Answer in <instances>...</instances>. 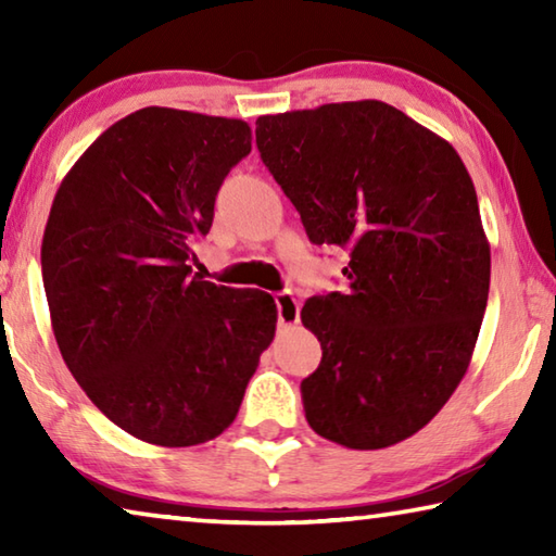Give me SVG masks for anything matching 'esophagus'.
Listing matches in <instances>:
<instances>
[{"instance_id":"esophagus-1","label":"esophagus","mask_w":556,"mask_h":556,"mask_svg":"<svg viewBox=\"0 0 556 556\" xmlns=\"http://www.w3.org/2000/svg\"><path fill=\"white\" fill-rule=\"evenodd\" d=\"M275 304H277L279 326L299 324V299L291 294V291H279V294H275Z\"/></svg>"}]
</instances>
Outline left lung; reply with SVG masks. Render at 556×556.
<instances>
[{"instance_id":"1","label":"left lung","mask_w":556,"mask_h":556,"mask_svg":"<svg viewBox=\"0 0 556 556\" xmlns=\"http://www.w3.org/2000/svg\"><path fill=\"white\" fill-rule=\"evenodd\" d=\"M255 135L308 240L351 257L345 294L301 308L324 351L301 382L306 421L348 448L400 444L454 394L483 324L473 181L446 139L380 100L262 115Z\"/></svg>"}]
</instances>
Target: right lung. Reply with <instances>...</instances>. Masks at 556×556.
Wrapping results in <instances>:
<instances>
[{"instance_id": "right-lung-1", "label": "right lung", "mask_w": 556, "mask_h": 556, "mask_svg": "<svg viewBox=\"0 0 556 556\" xmlns=\"http://www.w3.org/2000/svg\"><path fill=\"white\" fill-rule=\"evenodd\" d=\"M250 149L242 119L144 108L102 131L53 199L41 271L55 343L90 402L147 444L223 434L275 338L267 291L188 265Z\"/></svg>"}]
</instances>
